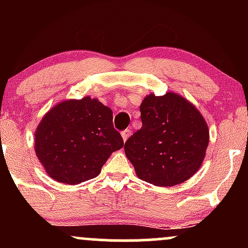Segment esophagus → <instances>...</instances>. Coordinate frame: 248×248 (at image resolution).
Listing matches in <instances>:
<instances>
[{"mask_svg": "<svg viewBox=\"0 0 248 248\" xmlns=\"http://www.w3.org/2000/svg\"><path fill=\"white\" fill-rule=\"evenodd\" d=\"M130 134H132V132H130L129 129H124V132L121 133V136H122V139H124V142H126V141H127V139L129 138Z\"/></svg>", "mask_w": 248, "mask_h": 248, "instance_id": "34e87169", "label": "esophagus"}]
</instances>
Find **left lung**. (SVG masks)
I'll list each match as a JSON object with an SVG mask.
<instances>
[{
    "mask_svg": "<svg viewBox=\"0 0 248 248\" xmlns=\"http://www.w3.org/2000/svg\"><path fill=\"white\" fill-rule=\"evenodd\" d=\"M142 127L124 143L136 176L157 186L183 183L196 173L209 146V128L199 110L176 93L147 95Z\"/></svg>",
    "mask_w": 248,
    "mask_h": 248,
    "instance_id": "1",
    "label": "left lung"
}]
</instances>
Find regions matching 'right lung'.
<instances>
[{
    "instance_id": "add662e5",
    "label": "right lung",
    "mask_w": 248,
    "mask_h": 248,
    "mask_svg": "<svg viewBox=\"0 0 248 248\" xmlns=\"http://www.w3.org/2000/svg\"><path fill=\"white\" fill-rule=\"evenodd\" d=\"M122 147L112 109L91 96L57 104L35 133V152L45 171L70 186L96 177L110 154Z\"/></svg>"
}]
</instances>
